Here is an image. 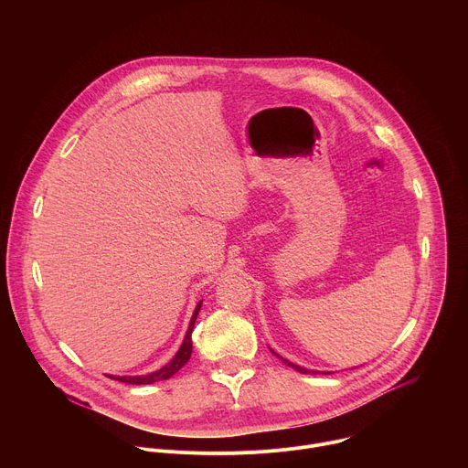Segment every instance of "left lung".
<instances>
[{"mask_svg":"<svg viewBox=\"0 0 468 468\" xmlns=\"http://www.w3.org/2000/svg\"><path fill=\"white\" fill-rule=\"evenodd\" d=\"M272 354L274 356H278L274 350H272ZM280 357V356H278ZM285 365H289V367H292L294 370H298V372H302V374H329V372H318V370H307V368H303V367H298V365H294V363H291V361H287V359H283V357H280Z\"/></svg>","mask_w":468,"mask_h":468,"instance_id":"obj_1","label":"left lung"}]
</instances>
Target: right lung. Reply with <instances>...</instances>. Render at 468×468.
I'll use <instances>...</instances> for the list:
<instances>
[{
  "mask_svg": "<svg viewBox=\"0 0 468 468\" xmlns=\"http://www.w3.org/2000/svg\"><path fill=\"white\" fill-rule=\"evenodd\" d=\"M199 307H202V300L197 302L194 313H192V318H190V324H188V329H186V335L183 339V345L181 348L177 350V354L172 357L170 363H166L163 368L152 372V374H146V376H109L116 381H122V383H131V385H150V383H155V381H163V379H168L172 378L177 370H181L186 361L190 359V354H192V329H194V322L197 318V313H199Z\"/></svg>",
  "mask_w": 468,
  "mask_h": 468,
  "instance_id": "add662e5",
  "label": "right lung"
}]
</instances>
